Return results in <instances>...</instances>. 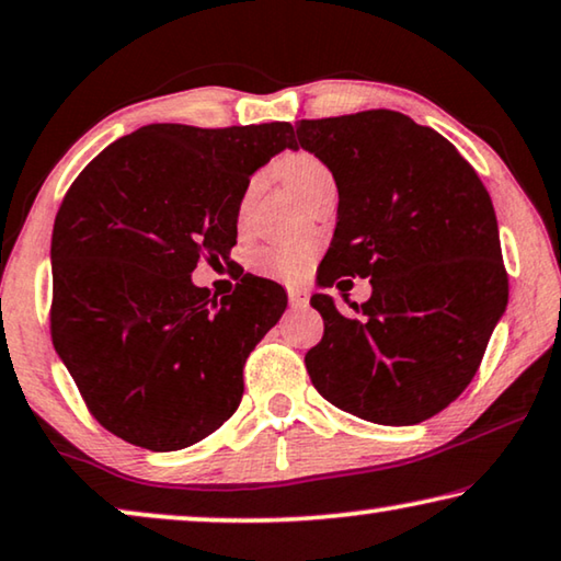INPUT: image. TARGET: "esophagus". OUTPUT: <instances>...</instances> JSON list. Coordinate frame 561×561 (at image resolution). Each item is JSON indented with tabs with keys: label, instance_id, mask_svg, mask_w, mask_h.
Returning <instances> with one entry per match:
<instances>
[{
	"label": "esophagus",
	"instance_id": "1",
	"mask_svg": "<svg viewBox=\"0 0 561 561\" xmlns=\"http://www.w3.org/2000/svg\"><path fill=\"white\" fill-rule=\"evenodd\" d=\"M288 300H290V306L304 308V306H308V294L304 288H288Z\"/></svg>",
	"mask_w": 561,
	"mask_h": 561
}]
</instances>
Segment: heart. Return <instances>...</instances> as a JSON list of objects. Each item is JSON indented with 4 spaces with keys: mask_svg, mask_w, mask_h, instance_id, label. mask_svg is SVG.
I'll use <instances>...</instances> for the list:
<instances>
[{
    "mask_svg": "<svg viewBox=\"0 0 561 561\" xmlns=\"http://www.w3.org/2000/svg\"><path fill=\"white\" fill-rule=\"evenodd\" d=\"M275 172H278L283 184H286L288 190L304 202L311 199L323 184L334 182L331 169L311 151L286 153V157L275 164ZM255 192H257V176L255 180H250L245 192H242L240 209H238L240 220H245L248 209L255 199ZM313 255L316 250L311 245H267L253 255V267L257 273L267 275V278L298 283L306 278L308 271H311Z\"/></svg>",
    "mask_w": 561,
    "mask_h": 561,
    "instance_id": "obj_1",
    "label": "heart"
}]
</instances>
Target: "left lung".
<instances>
[{
    "mask_svg": "<svg viewBox=\"0 0 561 561\" xmlns=\"http://www.w3.org/2000/svg\"><path fill=\"white\" fill-rule=\"evenodd\" d=\"M298 144L331 169L339 222L321 286L369 278L341 316L311 296L323 336L306 369L323 400L379 425H417L476 377L508 304L496 213L476 169L397 111L298 121ZM348 283V280H341Z\"/></svg>",
    "mask_w": 561,
    "mask_h": 561,
    "instance_id": "1",
    "label": "left lung"
}]
</instances>
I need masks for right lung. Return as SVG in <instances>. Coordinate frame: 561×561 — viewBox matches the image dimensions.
<instances>
[{"instance_id":"1","label":"right lung","mask_w":561,"mask_h":561,"mask_svg":"<svg viewBox=\"0 0 561 561\" xmlns=\"http://www.w3.org/2000/svg\"><path fill=\"white\" fill-rule=\"evenodd\" d=\"M294 126L151 124L113 141L62 197L53 227L50 334L85 408L121 440L182 450L242 400V367L286 311L245 275L217 298L197 263L230 261L250 174Z\"/></svg>"}]
</instances>
